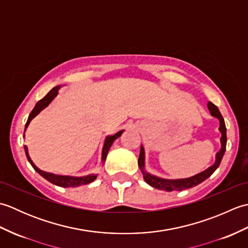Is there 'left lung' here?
Returning a JSON list of instances; mask_svg holds the SVG:
<instances>
[{"label": "left lung", "mask_w": 248, "mask_h": 248, "mask_svg": "<svg viewBox=\"0 0 248 248\" xmlns=\"http://www.w3.org/2000/svg\"><path fill=\"white\" fill-rule=\"evenodd\" d=\"M208 108L210 110V114H211L213 117H217L219 120V132L222 133L220 136V147L219 151L215 155V162L214 164L208 167L207 170L197 173L193 177L186 178V179H163L160 177H156L151 175L148 171L145 170V149L143 146H140V157H139V166L140 170L143 173L144 180L149 184L150 186L163 189V191L171 192V191H183V189L191 188L193 186H198L199 183L203 182L205 179H208L212 173L217 170V168L219 166L220 162L224 156V154L226 151V144H227V135H226V125L225 121L222 114L218 110L217 105H214L212 102L208 103Z\"/></svg>", "instance_id": "left-lung-1"}]
</instances>
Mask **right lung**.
Instances as JSON below:
<instances>
[{"label":"right lung","instance_id":"right-lung-1","mask_svg":"<svg viewBox=\"0 0 248 248\" xmlns=\"http://www.w3.org/2000/svg\"><path fill=\"white\" fill-rule=\"evenodd\" d=\"M61 87L62 86L59 85V86H55L54 88H52L51 91L48 93H46L43 99L39 100V101L36 103L35 108H33V110H31L30 116H29L28 121H26L25 130L28 129L31 119H33L34 117H36V116L38 115L41 112V110H43L44 108H46L52 101H53V99L57 96V94H59V91H60ZM24 133H25V131H24ZM123 133H124V130H121V131H119V132H117V133L114 134V135L107 136V139H105L104 144H103V148H102V156H101V162L102 163H104L105 160H107V155L108 154V150L110 148V146L113 145L114 140H117L119 136H121V134H123ZM23 138H24V134H23ZM24 150H25L26 157H28L29 162L31 163V165L33 166L34 170L37 172H38L41 177H44L46 180H48L49 182L55 184V186H62V187H77V186H85V184L91 183L93 180H96V178H97V175H94V173H93V175L85 176V177H70V176H59V175H54V173H51V172L43 171V170H39V168L34 164L33 161L31 160L30 155H29L28 147L24 146Z\"/></svg>","mask_w":248,"mask_h":248}]
</instances>
